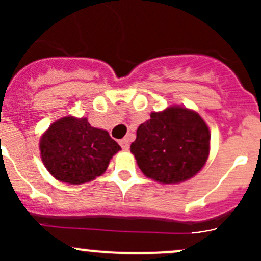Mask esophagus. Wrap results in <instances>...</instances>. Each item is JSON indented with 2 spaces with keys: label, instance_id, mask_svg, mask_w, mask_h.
I'll list each match as a JSON object with an SVG mask.
<instances>
[{
  "label": "esophagus",
  "instance_id": "obj_1",
  "mask_svg": "<svg viewBox=\"0 0 261 261\" xmlns=\"http://www.w3.org/2000/svg\"><path fill=\"white\" fill-rule=\"evenodd\" d=\"M120 145L123 150H128V146H130V141H128L127 138H125V139H122V140H120Z\"/></svg>",
  "mask_w": 261,
  "mask_h": 261
}]
</instances>
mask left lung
<instances>
[{
	"mask_svg": "<svg viewBox=\"0 0 261 261\" xmlns=\"http://www.w3.org/2000/svg\"><path fill=\"white\" fill-rule=\"evenodd\" d=\"M210 131L197 112L169 107L151 112L136 131L130 150L147 178L179 183L196 175L210 154Z\"/></svg>",
	"mask_w": 261,
	"mask_h": 261,
	"instance_id": "1",
	"label": "left lung"
}]
</instances>
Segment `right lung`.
Returning a JSON list of instances; mask_svg holds the SVG:
<instances>
[{
  "mask_svg": "<svg viewBox=\"0 0 261 261\" xmlns=\"http://www.w3.org/2000/svg\"><path fill=\"white\" fill-rule=\"evenodd\" d=\"M120 145L87 118L67 116L53 123L41 136V160L58 180L82 184L99 177Z\"/></svg>",
  "mask_w": 261,
  "mask_h": 261,
  "instance_id": "right-lung-1",
  "label": "right lung"
}]
</instances>
